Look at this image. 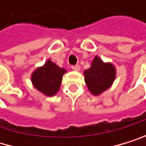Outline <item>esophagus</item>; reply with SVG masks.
I'll list each match as a JSON object with an SVG mask.
<instances>
[{"label": "esophagus", "mask_w": 146, "mask_h": 146, "mask_svg": "<svg viewBox=\"0 0 146 146\" xmlns=\"http://www.w3.org/2000/svg\"><path fill=\"white\" fill-rule=\"evenodd\" d=\"M72 69L74 70V71L79 72V71L80 70V66H78V65H76V66H72Z\"/></svg>", "instance_id": "esophagus-1"}]
</instances>
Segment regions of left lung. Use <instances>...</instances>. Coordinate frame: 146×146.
Masks as SVG:
<instances>
[{"instance_id": "8db88e82", "label": "left lung", "mask_w": 146, "mask_h": 146, "mask_svg": "<svg viewBox=\"0 0 146 146\" xmlns=\"http://www.w3.org/2000/svg\"><path fill=\"white\" fill-rule=\"evenodd\" d=\"M115 75V66L111 62H103L98 56L94 58L90 67L84 71L86 85L89 92L95 96L102 94L112 86Z\"/></svg>"}]
</instances>
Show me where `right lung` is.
I'll return each instance as SVG.
<instances>
[{
  "mask_svg": "<svg viewBox=\"0 0 146 146\" xmlns=\"http://www.w3.org/2000/svg\"><path fill=\"white\" fill-rule=\"evenodd\" d=\"M66 72L65 68L59 67L49 58L44 66L34 70L31 80L36 90L46 96L52 97L58 92L63 75Z\"/></svg>",
  "mask_w": 146,
  "mask_h": 146,
  "instance_id": "add662e5",
  "label": "right lung"
}]
</instances>
